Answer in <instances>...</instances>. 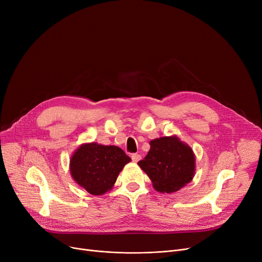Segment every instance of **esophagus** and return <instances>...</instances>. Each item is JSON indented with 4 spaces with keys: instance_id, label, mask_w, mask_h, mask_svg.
<instances>
[{
    "instance_id": "obj_1",
    "label": "esophagus",
    "mask_w": 262,
    "mask_h": 262,
    "mask_svg": "<svg viewBox=\"0 0 262 262\" xmlns=\"http://www.w3.org/2000/svg\"><path fill=\"white\" fill-rule=\"evenodd\" d=\"M140 159H141V156L139 154H133L132 155V160L134 162H138Z\"/></svg>"
}]
</instances>
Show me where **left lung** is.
I'll list each match as a JSON object with an SVG mask.
<instances>
[{"label": "left lung", "instance_id": "8db88e82", "mask_svg": "<svg viewBox=\"0 0 262 262\" xmlns=\"http://www.w3.org/2000/svg\"><path fill=\"white\" fill-rule=\"evenodd\" d=\"M150 148L138 162L156 191L176 192L192 181L195 172V156L191 147L176 136L161 137L149 142Z\"/></svg>", "mask_w": 262, "mask_h": 262}]
</instances>
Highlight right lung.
<instances>
[{
	"instance_id": "add662e5",
	"label": "right lung",
	"mask_w": 262,
	"mask_h": 262,
	"mask_svg": "<svg viewBox=\"0 0 262 262\" xmlns=\"http://www.w3.org/2000/svg\"><path fill=\"white\" fill-rule=\"evenodd\" d=\"M130 158L115 145L81 144L71 157L73 180L92 195H102L112 190L119 173Z\"/></svg>"
}]
</instances>
